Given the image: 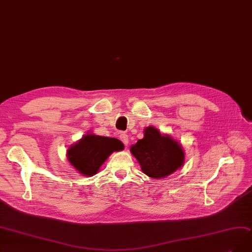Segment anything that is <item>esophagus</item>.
Here are the masks:
<instances>
[{
  "instance_id": "esophagus-1",
  "label": "esophagus",
  "mask_w": 252,
  "mask_h": 252,
  "mask_svg": "<svg viewBox=\"0 0 252 252\" xmlns=\"http://www.w3.org/2000/svg\"><path fill=\"white\" fill-rule=\"evenodd\" d=\"M119 138H120V140L123 141V143H124L126 146H127V144H128V136H127L126 134L123 133V134H120Z\"/></svg>"
}]
</instances>
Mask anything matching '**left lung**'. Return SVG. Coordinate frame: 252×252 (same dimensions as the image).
Masks as SVG:
<instances>
[{
  "mask_svg": "<svg viewBox=\"0 0 252 252\" xmlns=\"http://www.w3.org/2000/svg\"><path fill=\"white\" fill-rule=\"evenodd\" d=\"M131 153L141 165L142 171L151 178L161 179L171 174L184 164L182 146L169 136L161 135L148 126L144 138L131 147Z\"/></svg>",
  "mask_w": 252,
  "mask_h": 252,
  "instance_id": "left-lung-1",
  "label": "left lung"
}]
</instances>
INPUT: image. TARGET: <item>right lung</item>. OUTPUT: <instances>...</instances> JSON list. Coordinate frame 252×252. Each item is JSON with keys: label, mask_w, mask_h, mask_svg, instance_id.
Returning <instances> with one entry per match:
<instances>
[{"label": "right lung", "mask_w": 252, "mask_h": 252, "mask_svg": "<svg viewBox=\"0 0 252 252\" xmlns=\"http://www.w3.org/2000/svg\"><path fill=\"white\" fill-rule=\"evenodd\" d=\"M124 147L123 142L115 138L85 135L69 148L67 158L81 174L91 176L98 171L101 164L112 153L123 151Z\"/></svg>", "instance_id": "add662e5"}]
</instances>
